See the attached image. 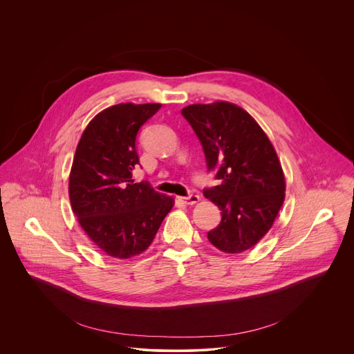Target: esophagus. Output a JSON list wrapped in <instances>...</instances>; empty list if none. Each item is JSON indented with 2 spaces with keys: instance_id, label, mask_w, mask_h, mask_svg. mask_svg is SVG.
<instances>
[{
  "instance_id": "obj_1",
  "label": "esophagus",
  "mask_w": 354,
  "mask_h": 354,
  "mask_svg": "<svg viewBox=\"0 0 354 354\" xmlns=\"http://www.w3.org/2000/svg\"><path fill=\"white\" fill-rule=\"evenodd\" d=\"M182 203H185V205H196L197 201L200 200V197L197 196V194H189V196H186V197H178Z\"/></svg>"
}]
</instances>
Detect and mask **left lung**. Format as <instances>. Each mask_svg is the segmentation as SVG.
<instances>
[{"instance_id":"8db88e82","label":"left lung","mask_w":354,"mask_h":354,"mask_svg":"<svg viewBox=\"0 0 354 354\" xmlns=\"http://www.w3.org/2000/svg\"><path fill=\"white\" fill-rule=\"evenodd\" d=\"M221 185L203 190L221 210L209 241L227 254L257 245L272 228L284 201L286 182L276 151L242 108L218 100L182 109Z\"/></svg>"}]
</instances>
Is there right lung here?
I'll return each mask as SVG.
<instances>
[{
  "instance_id": "1",
  "label": "right lung",
  "mask_w": 354,
  "mask_h": 354,
  "mask_svg": "<svg viewBox=\"0 0 354 354\" xmlns=\"http://www.w3.org/2000/svg\"><path fill=\"white\" fill-rule=\"evenodd\" d=\"M160 104H119L97 113L77 145L68 182L80 225L105 254L118 259L140 255L153 242L174 198L147 182L134 183L136 137Z\"/></svg>"
}]
</instances>
